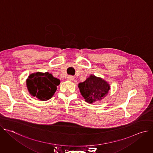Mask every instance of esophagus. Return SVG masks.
Wrapping results in <instances>:
<instances>
[{"mask_svg":"<svg viewBox=\"0 0 153 153\" xmlns=\"http://www.w3.org/2000/svg\"><path fill=\"white\" fill-rule=\"evenodd\" d=\"M74 77L72 76H68L67 77V80L69 81H73L74 80Z\"/></svg>","mask_w":153,"mask_h":153,"instance_id":"34e87169","label":"esophagus"}]
</instances>
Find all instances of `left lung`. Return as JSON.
Wrapping results in <instances>:
<instances>
[{"instance_id":"obj_1","label":"left lung","mask_w":153,"mask_h":153,"mask_svg":"<svg viewBox=\"0 0 153 153\" xmlns=\"http://www.w3.org/2000/svg\"><path fill=\"white\" fill-rule=\"evenodd\" d=\"M78 86L85 100L89 103L103 99L110 89L106 81L94 75H91L83 82L79 83Z\"/></svg>"}]
</instances>
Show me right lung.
Returning a JSON list of instances; mask_svg holds the SVG:
<instances>
[{
	"label": "right lung",
	"mask_w": 153,
	"mask_h": 153,
	"mask_svg": "<svg viewBox=\"0 0 153 153\" xmlns=\"http://www.w3.org/2000/svg\"><path fill=\"white\" fill-rule=\"evenodd\" d=\"M60 80L48 72H37L27 79V87L30 94L42 101L50 99L54 94Z\"/></svg>",
	"instance_id": "add662e5"
}]
</instances>
